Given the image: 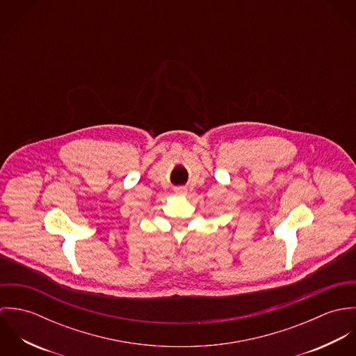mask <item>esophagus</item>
<instances>
[{"mask_svg":"<svg viewBox=\"0 0 356 356\" xmlns=\"http://www.w3.org/2000/svg\"><path fill=\"white\" fill-rule=\"evenodd\" d=\"M186 189L185 188H182V186H179V188H175V193L177 195H186Z\"/></svg>","mask_w":356,"mask_h":356,"instance_id":"esophagus-1","label":"esophagus"}]
</instances>
